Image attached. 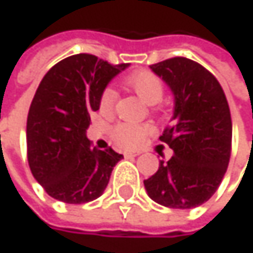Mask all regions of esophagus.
<instances>
[{"label": "esophagus", "instance_id": "esophagus-1", "mask_svg": "<svg viewBox=\"0 0 253 253\" xmlns=\"http://www.w3.org/2000/svg\"><path fill=\"white\" fill-rule=\"evenodd\" d=\"M124 156H125L126 159H132V158H135V156H137V153H134V152H125V153H124Z\"/></svg>", "mask_w": 253, "mask_h": 253}]
</instances>
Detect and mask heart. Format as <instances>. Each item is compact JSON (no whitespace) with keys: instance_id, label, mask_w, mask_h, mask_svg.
Segmentation results:
<instances>
[{"instance_id":"b5f03b06","label":"heart","mask_w":253,"mask_h":253,"mask_svg":"<svg viewBox=\"0 0 253 253\" xmlns=\"http://www.w3.org/2000/svg\"><path fill=\"white\" fill-rule=\"evenodd\" d=\"M126 85L147 104H155L164 97V82L162 79L150 72L140 70L126 78ZM118 101V92L112 86H106L98 98V110L104 116H110L115 112V106ZM150 134V128L147 125H138L131 122H119L109 129V135L115 144L122 149H135L143 140Z\"/></svg>"}]
</instances>
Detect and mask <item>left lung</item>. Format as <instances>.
<instances>
[{
    "instance_id": "8db88e82",
    "label": "left lung",
    "mask_w": 253,
    "mask_h": 253,
    "mask_svg": "<svg viewBox=\"0 0 253 253\" xmlns=\"http://www.w3.org/2000/svg\"><path fill=\"white\" fill-rule=\"evenodd\" d=\"M150 69L175 97L172 122L159 137L174 156L159 161V169L144 180V187L159 205L196 208L216 191L230 162L233 125L228 101L218 79L197 62L172 57Z\"/></svg>"
}]
</instances>
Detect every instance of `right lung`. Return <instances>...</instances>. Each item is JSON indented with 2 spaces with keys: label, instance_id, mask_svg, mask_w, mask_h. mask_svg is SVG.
Instances as JSON below:
<instances>
[{
  "label": "right lung",
  "instance_id": "obj_1",
  "mask_svg": "<svg viewBox=\"0 0 253 253\" xmlns=\"http://www.w3.org/2000/svg\"><path fill=\"white\" fill-rule=\"evenodd\" d=\"M128 66L84 53L63 59L42 78L28 113L26 144L31 172L51 197L81 205L106 189L124 156L92 147L86 128L101 91Z\"/></svg>",
  "mask_w": 253,
  "mask_h": 253
}]
</instances>
